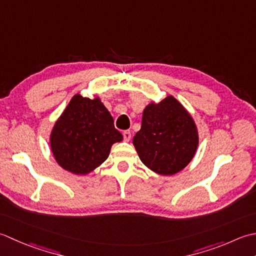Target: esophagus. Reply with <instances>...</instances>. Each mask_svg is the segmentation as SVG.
I'll list each match as a JSON object with an SVG mask.
<instances>
[{
  "instance_id": "1",
  "label": "esophagus",
  "mask_w": 256,
  "mask_h": 256,
  "mask_svg": "<svg viewBox=\"0 0 256 256\" xmlns=\"http://www.w3.org/2000/svg\"><path fill=\"white\" fill-rule=\"evenodd\" d=\"M122 136H124V142H129L130 138H132V132H130V130H124L122 132Z\"/></svg>"
}]
</instances>
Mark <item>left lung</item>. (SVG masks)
<instances>
[{"label":"left lung","instance_id":"obj_1","mask_svg":"<svg viewBox=\"0 0 256 256\" xmlns=\"http://www.w3.org/2000/svg\"><path fill=\"white\" fill-rule=\"evenodd\" d=\"M132 142L140 160L149 169L171 176L194 158L199 137L190 114L174 97L168 96L144 108L142 129Z\"/></svg>","mask_w":256,"mask_h":256}]
</instances>
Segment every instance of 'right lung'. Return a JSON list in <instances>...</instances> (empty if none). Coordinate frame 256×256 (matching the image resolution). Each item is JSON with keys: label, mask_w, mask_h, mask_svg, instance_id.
Returning <instances> with one entry per match:
<instances>
[{"label": "right lung", "mask_w": 256, "mask_h": 256, "mask_svg": "<svg viewBox=\"0 0 256 256\" xmlns=\"http://www.w3.org/2000/svg\"><path fill=\"white\" fill-rule=\"evenodd\" d=\"M122 140L114 118L99 98L77 94L62 114L50 134V147L62 168L86 174L105 161L112 146Z\"/></svg>", "instance_id": "1"}]
</instances>
